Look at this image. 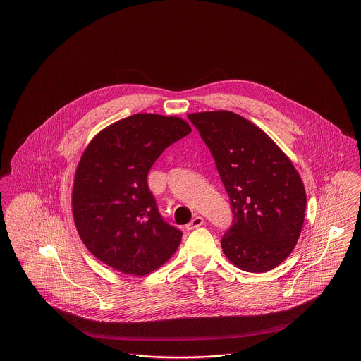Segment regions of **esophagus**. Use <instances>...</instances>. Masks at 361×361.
<instances>
[{"instance_id":"obj_1","label":"esophagus","mask_w":361,"mask_h":361,"mask_svg":"<svg viewBox=\"0 0 361 361\" xmlns=\"http://www.w3.org/2000/svg\"><path fill=\"white\" fill-rule=\"evenodd\" d=\"M202 224H204V217L195 215V216L192 217V221L186 224V228L188 230H194V228H197V227H200Z\"/></svg>"}]
</instances>
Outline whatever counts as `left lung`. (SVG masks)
Listing matches in <instances>:
<instances>
[{"mask_svg":"<svg viewBox=\"0 0 361 361\" xmlns=\"http://www.w3.org/2000/svg\"><path fill=\"white\" fill-rule=\"evenodd\" d=\"M188 118L230 197L233 224L221 238L224 255L247 272L275 268L288 259L304 224L307 195L298 172L264 131L237 114Z\"/></svg>","mask_w":361,"mask_h":361,"instance_id":"left-lung-1","label":"left lung"}]
</instances>
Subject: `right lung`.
I'll return each mask as SVG.
<instances>
[{"mask_svg":"<svg viewBox=\"0 0 361 361\" xmlns=\"http://www.w3.org/2000/svg\"><path fill=\"white\" fill-rule=\"evenodd\" d=\"M190 133L179 118L137 114L87 146L75 173L73 220L99 262L142 276L175 253L183 234L160 215L147 173L164 149Z\"/></svg>","mask_w":361,"mask_h":361,"instance_id":"right-lung-1","label":"right lung"}]
</instances>
